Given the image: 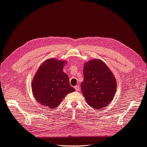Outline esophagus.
Segmentation results:
<instances>
[{"mask_svg":"<svg viewBox=\"0 0 147 147\" xmlns=\"http://www.w3.org/2000/svg\"><path fill=\"white\" fill-rule=\"evenodd\" d=\"M75 89L76 91H77V92H78V91H80V87H79L78 86H76L75 87Z\"/></svg>","mask_w":147,"mask_h":147,"instance_id":"34e87169","label":"esophagus"}]
</instances>
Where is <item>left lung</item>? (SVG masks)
Returning a JSON list of instances; mask_svg holds the SVG:
<instances>
[{"mask_svg": "<svg viewBox=\"0 0 147 147\" xmlns=\"http://www.w3.org/2000/svg\"><path fill=\"white\" fill-rule=\"evenodd\" d=\"M81 92L88 105L96 109L107 107L114 99L117 81L113 73L100 59L90 60L83 69Z\"/></svg>", "mask_w": 147, "mask_h": 147, "instance_id": "left-lung-1", "label": "left lung"}]
</instances>
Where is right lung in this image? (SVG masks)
Segmentation results:
<instances>
[{"label":"right lung","instance_id":"right-lung-1","mask_svg":"<svg viewBox=\"0 0 147 147\" xmlns=\"http://www.w3.org/2000/svg\"><path fill=\"white\" fill-rule=\"evenodd\" d=\"M66 60L48 59L40 65L32 82L33 95L42 106L53 109L75 89L70 86L69 76L63 69Z\"/></svg>","mask_w":147,"mask_h":147}]
</instances>
